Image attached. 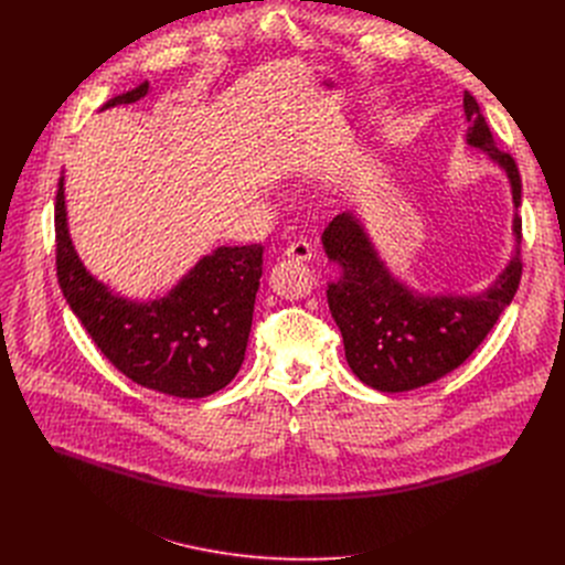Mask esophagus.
<instances>
[{
  "label": "esophagus",
  "instance_id": "obj_1",
  "mask_svg": "<svg viewBox=\"0 0 565 565\" xmlns=\"http://www.w3.org/2000/svg\"><path fill=\"white\" fill-rule=\"evenodd\" d=\"M286 257L292 262H310L312 259V246L306 244V241H292V244L286 248Z\"/></svg>",
  "mask_w": 565,
  "mask_h": 565
}]
</instances>
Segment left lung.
Segmentation results:
<instances>
[{
  "mask_svg": "<svg viewBox=\"0 0 565 565\" xmlns=\"http://www.w3.org/2000/svg\"><path fill=\"white\" fill-rule=\"evenodd\" d=\"M465 145L486 153L505 174L514 218V255L499 277L478 292L420 290L399 279L380 257L362 218L349 210L321 234L338 277L329 281V308L340 327L351 371L371 388L402 393L458 369L494 329L521 281V177L514 158L494 147L473 96L462 98Z\"/></svg>",
  "mask_w": 565,
  "mask_h": 565,
  "instance_id": "1",
  "label": "left lung"
}]
</instances>
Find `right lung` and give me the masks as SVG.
Listing matches in <instances>:
<instances>
[{"mask_svg": "<svg viewBox=\"0 0 565 565\" xmlns=\"http://www.w3.org/2000/svg\"><path fill=\"white\" fill-rule=\"evenodd\" d=\"M149 94L140 83L103 105H131ZM57 281L73 315L136 384L172 397H205L227 386L246 358L264 246H218L166 295L134 299L96 279L79 259L66 218L64 174L55 194Z\"/></svg>", "mask_w": 565, "mask_h": 565, "instance_id": "1", "label": "right lung"}]
</instances>
